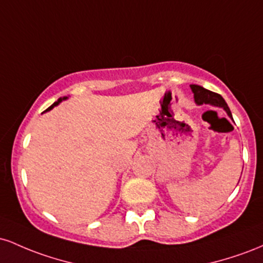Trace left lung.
I'll list each match as a JSON object with an SVG mask.
<instances>
[{"label":"left lung","instance_id":"left-lung-1","mask_svg":"<svg viewBox=\"0 0 263 263\" xmlns=\"http://www.w3.org/2000/svg\"><path fill=\"white\" fill-rule=\"evenodd\" d=\"M190 89H192L193 93H194V100L197 102V105L209 104L211 106L222 107L226 111V114L229 115V117H231L232 119L230 108H229L228 104H226L221 95L210 91V90L204 89L203 86H199V85H190Z\"/></svg>","mask_w":263,"mask_h":263}]
</instances>
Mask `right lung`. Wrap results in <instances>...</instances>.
<instances>
[{
  "mask_svg": "<svg viewBox=\"0 0 263 263\" xmlns=\"http://www.w3.org/2000/svg\"><path fill=\"white\" fill-rule=\"evenodd\" d=\"M65 99H68V98H66V96H65V98H63V99H62V98H60V99H59V100H58V101H55V102H54V104H53V105H52V106H49V107H48V108H47V110H45V111H44V112H47V111H49V110H52V108H53V107H54V106H57V105H59V102H62V101H63V100H65Z\"/></svg>",
  "mask_w": 263,
  "mask_h": 263,
  "instance_id": "obj_1",
  "label": "right lung"
}]
</instances>
